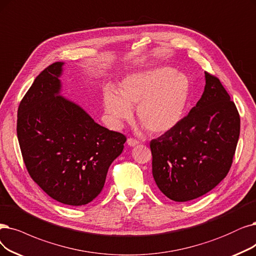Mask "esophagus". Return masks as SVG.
<instances>
[{
	"instance_id": "1",
	"label": "esophagus",
	"mask_w": 256,
	"mask_h": 256,
	"mask_svg": "<svg viewBox=\"0 0 256 256\" xmlns=\"http://www.w3.org/2000/svg\"><path fill=\"white\" fill-rule=\"evenodd\" d=\"M127 144H128L129 146H131V147H134V146L138 145V144H140V142H138V140L134 138H129L127 140Z\"/></svg>"
}]
</instances>
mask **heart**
Wrapping results in <instances>:
<instances>
[{"mask_svg": "<svg viewBox=\"0 0 256 256\" xmlns=\"http://www.w3.org/2000/svg\"><path fill=\"white\" fill-rule=\"evenodd\" d=\"M188 78L169 67H160L132 74L122 82L118 94L107 88L104 107L111 124L118 127L132 116L136 107L140 124L151 134H162L172 130L185 114L189 100Z\"/></svg>", "mask_w": 256, "mask_h": 256, "instance_id": "1", "label": "heart"}]
</instances>
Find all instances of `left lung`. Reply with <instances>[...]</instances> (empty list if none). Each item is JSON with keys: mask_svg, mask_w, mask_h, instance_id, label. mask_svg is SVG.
<instances>
[{"mask_svg": "<svg viewBox=\"0 0 256 256\" xmlns=\"http://www.w3.org/2000/svg\"><path fill=\"white\" fill-rule=\"evenodd\" d=\"M196 106L172 130L150 142L152 174L174 202L206 194L226 178L240 138V118L218 78L205 72Z\"/></svg>", "mask_w": 256, "mask_h": 256, "instance_id": "left-lung-1", "label": "left lung"}]
</instances>
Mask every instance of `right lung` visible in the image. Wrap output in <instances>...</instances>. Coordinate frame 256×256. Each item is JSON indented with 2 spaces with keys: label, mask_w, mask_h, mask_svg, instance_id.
Returning <instances> with one entry per match:
<instances>
[{
  "label": "right lung",
  "mask_w": 256,
  "mask_h": 256,
  "mask_svg": "<svg viewBox=\"0 0 256 256\" xmlns=\"http://www.w3.org/2000/svg\"><path fill=\"white\" fill-rule=\"evenodd\" d=\"M63 65L51 64L36 78L20 103L16 134L27 171L40 188L65 205L82 206L100 193L127 138L60 96Z\"/></svg>",
  "instance_id": "add662e5"
}]
</instances>
